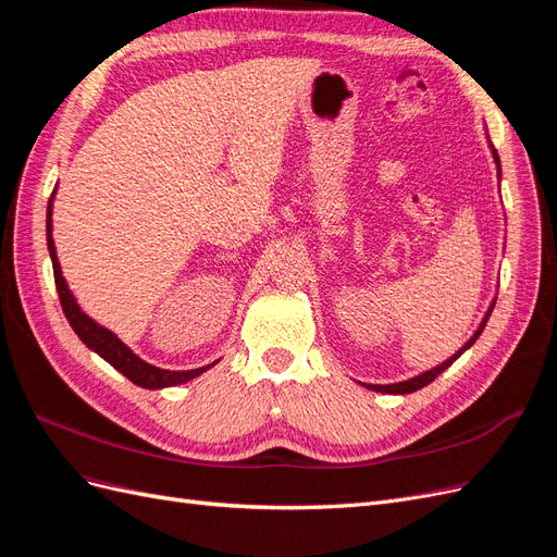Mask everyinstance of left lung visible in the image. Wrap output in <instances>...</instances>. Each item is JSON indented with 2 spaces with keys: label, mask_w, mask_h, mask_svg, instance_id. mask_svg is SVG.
Listing matches in <instances>:
<instances>
[{
  "label": "left lung",
  "mask_w": 557,
  "mask_h": 557,
  "mask_svg": "<svg viewBox=\"0 0 557 557\" xmlns=\"http://www.w3.org/2000/svg\"><path fill=\"white\" fill-rule=\"evenodd\" d=\"M493 158H495V162H497V174H499V156H497V150L493 148ZM493 309H495V301L491 305V309H487V313L483 315V320H481V325H479V330L471 334V339L455 352V356H450L446 362H442V364H436V367H432V369H428V372H423V374H418V376H413V379H409V381H399V383H391V385H372V383H362L364 387H369V391H376V393H387V395H407V393H416V391H420V387H425L428 383H432L436 376H440L442 372H446V369L458 360L462 352L467 350V348H471L474 346V342L479 339L481 336V332H483V327H485V323H487V318H491V313H493Z\"/></svg>",
  "instance_id": "1"
}]
</instances>
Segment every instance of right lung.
<instances>
[{
	"label": "right lung",
	"mask_w": 557,
	"mask_h": 557,
	"mask_svg": "<svg viewBox=\"0 0 557 557\" xmlns=\"http://www.w3.org/2000/svg\"><path fill=\"white\" fill-rule=\"evenodd\" d=\"M53 197H55V190H53V195H50L48 211H46V242H48V250H50V262H53V276H55L58 295H60V305H62L66 320H70V325L78 334V339L90 350H95L99 358H104L123 376H127L132 383L148 387V391L188 383L190 379L199 376L201 372H207L209 367H213L215 362H211L207 367H199V369H188V372H172V369H160L156 364H148L146 360H141L137 356V352H132V348L127 344L117 339L111 330L95 323L88 313L81 311V307L76 305V299L70 290V285H66V281L62 276V269L58 262L55 242H53V221H50V215H53Z\"/></svg>",
	"instance_id": "1"
}]
</instances>
